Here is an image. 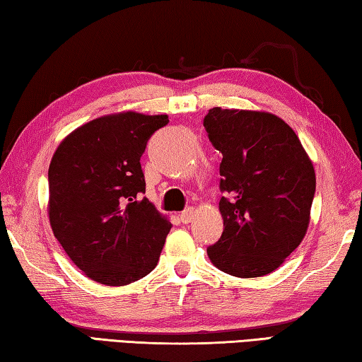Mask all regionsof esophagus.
<instances>
[{
	"mask_svg": "<svg viewBox=\"0 0 362 362\" xmlns=\"http://www.w3.org/2000/svg\"><path fill=\"white\" fill-rule=\"evenodd\" d=\"M193 216H194V209H193V207H188V209L180 212V216H179L180 217V222L182 223H189V222H192Z\"/></svg>",
	"mask_w": 362,
	"mask_h": 362,
	"instance_id": "esophagus-1",
	"label": "esophagus"
}]
</instances>
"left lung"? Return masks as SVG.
Wrapping results in <instances>:
<instances>
[{
  "mask_svg": "<svg viewBox=\"0 0 362 362\" xmlns=\"http://www.w3.org/2000/svg\"><path fill=\"white\" fill-rule=\"evenodd\" d=\"M207 136L222 153L220 240L211 262L236 278H259L283 265L306 235L316 175L292 127L276 115L211 108Z\"/></svg>",
  "mask_w": 362,
  "mask_h": 362,
  "instance_id": "left-lung-1",
  "label": "left lung"
}]
</instances>
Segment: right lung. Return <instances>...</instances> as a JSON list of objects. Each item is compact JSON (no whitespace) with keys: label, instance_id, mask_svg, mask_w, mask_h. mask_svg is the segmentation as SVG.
I'll list each match as a JSON object with an SVG mask.
<instances>
[{"label":"right lung","instance_id":"add662e5","mask_svg":"<svg viewBox=\"0 0 362 362\" xmlns=\"http://www.w3.org/2000/svg\"><path fill=\"white\" fill-rule=\"evenodd\" d=\"M168 122V115H107L69 134L54 153L49 222L70 260L95 283L126 286L156 267L173 225L140 199V156Z\"/></svg>","mask_w":362,"mask_h":362}]
</instances>
